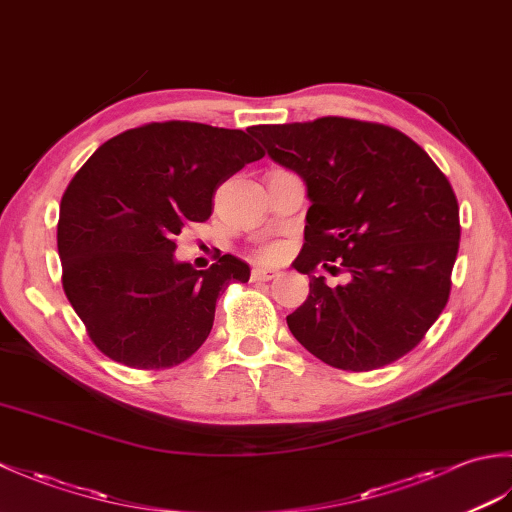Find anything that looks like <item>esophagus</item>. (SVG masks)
I'll return each instance as SVG.
<instances>
[{"label":"esophagus","instance_id":"esophagus-1","mask_svg":"<svg viewBox=\"0 0 512 512\" xmlns=\"http://www.w3.org/2000/svg\"><path fill=\"white\" fill-rule=\"evenodd\" d=\"M281 273L275 268H253V273H250V279L253 281H273L277 279Z\"/></svg>","mask_w":512,"mask_h":512}]
</instances>
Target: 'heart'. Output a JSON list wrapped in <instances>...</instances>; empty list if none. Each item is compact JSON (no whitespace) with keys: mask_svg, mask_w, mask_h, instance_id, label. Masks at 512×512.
<instances>
[{"mask_svg":"<svg viewBox=\"0 0 512 512\" xmlns=\"http://www.w3.org/2000/svg\"><path fill=\"white\" fill-rule=\"evenodd\" d=\"M286 248L281 244H270V246H264L262 248V259H266V262H277V259L284 257Z\"/></svg>","mask_w":512,"mask_h":512,"instance_id":"obj_1","label":"heart"}]
</instances>
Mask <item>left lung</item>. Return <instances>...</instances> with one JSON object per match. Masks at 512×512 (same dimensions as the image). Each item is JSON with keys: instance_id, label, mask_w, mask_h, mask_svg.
<instances>
[{"instance_id": "left-lung-1", "label": "left lung", "mask_w": 512, "mask_h": 512, "mask_svg": "<svg viewBox=\"0 0 512 512\" xmlns=\"http://www.w3.org/2000/svg\"><path fill=\"white\" fill-rule=\"evenodd\" d=\"M248 132L299 173L312 202L295 262L310 295L286 317L295 339L347 372L409 354L451 292L460 206L447 176L418 143L380 123L323 116ZM330 261L353 275L350 285L330 289L313 277L319 265L336 269Z\"/></svg>"}]
</instances>
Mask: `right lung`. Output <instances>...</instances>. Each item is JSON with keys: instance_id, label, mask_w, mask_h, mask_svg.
<instances>
[{"instance_id": "right-lung-1", "label": "right lung", "mask_w": 512, "mask_h": 512, "mask_svg": "<svg viewBox=\"0 0 512 512\" xmlns=\"http://www.w3.org/2000/svg\"><path fill=\"white\" fill-rule=\"evenodd\" d=\"M264 158L242 129L147 123L107 140L61 198L63 292L92 343L134 369H167L200 350L217 297L248 281L242 259L211 268L176 262V235L213 213V195Z\"/></svg>"}]
</instances>
